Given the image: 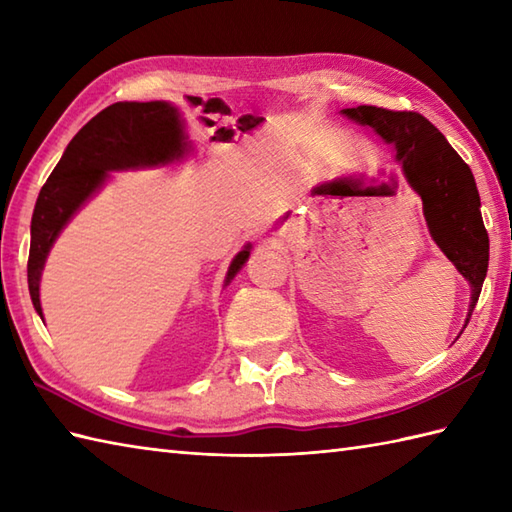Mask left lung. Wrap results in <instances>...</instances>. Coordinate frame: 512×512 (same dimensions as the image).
<instances>
[{
  "label": "left lung",
  "mask_w": 512,
  "mask_h": 512,
  "mask_svg": "<svg viewBox=\"0 0 512 512\" xmlns=\"http://www.w3.org/2000/svg\"><path fill=\"white\" fill-rule=\"evenodd\" d=\"M372 127L396 147L411 187L420 193L431 237L471 284L469 319L488 270V233L482 222L480 193L469 165L458 156L436 125L418 112H396L376 105L343 110Z\"/></svg>",
  "instance_id": "obj_1"
}]
</instances>
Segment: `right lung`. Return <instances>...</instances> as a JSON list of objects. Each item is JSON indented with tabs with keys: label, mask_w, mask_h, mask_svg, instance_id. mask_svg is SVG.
<instances>
[{
	"label": "right lung",
	"mask_w": 512,
	"mask_h": 512,
	"mask_svg": "<svg viewBox=\"0 0 512 512\" xmlns=\"http://www.w3.org/2000/svg\"><path fill=\"white\" fill-rule=\"evenodd\" d=\"M110 126L122 129L121 137L104 132ZM187 149L176 107L162 101L151 103H114L96 114L88 125L79 129L59 165L52 169L48 182L39 191L30 224L28 255V290L32 306L41 317L39 279L48 250L74 211L101 187L105 171L162 165L180 158ZM248 246L237 253L228 268L226 284L248 259Z\"/></svg>",
	"instance_id": "add662e5"
}]
</instances>
